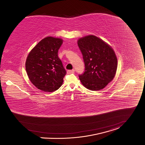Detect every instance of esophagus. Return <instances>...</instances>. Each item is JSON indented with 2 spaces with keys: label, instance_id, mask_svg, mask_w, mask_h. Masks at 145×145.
Here are the masks:
<instances>
[{
  "label": "esophagus",
  "instance_id": "1",
  "mask_svg": "<svg viewBox=\"0 0 145 145\" xmlns=\"http://www.w3.org/2000/svg\"><path fill=\"white\" fill-rule=\"evenodd\" d=\"M75 72V70L73 69V70H69L67 71V74H73Z\"/></svg>",
  "mask_w": 145,
  "mask_h": 145
}]
</instances>
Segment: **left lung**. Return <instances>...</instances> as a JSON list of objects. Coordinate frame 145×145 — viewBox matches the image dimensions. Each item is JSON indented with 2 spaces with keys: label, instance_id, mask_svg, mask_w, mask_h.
Masks as SVG:
<instances>
[{
  "label": "left lung",
  "instance_id": "1",
  "mask_svg": "<svg viewBox=\"0 0 145 145\" xmlns=\"http://www.w3.org/2000/svg\"><path fill=\"white\" fill-rule=\"evenodd\" d=\"M78 45L85 67L84 72L79 75L81 82L90 90L104 89L116 72L118 59L115 52L104 41L92 35L80 38Z\"/></svg>",
  "mask_w": 145,
  "mask_h": 145
}]
</instances>
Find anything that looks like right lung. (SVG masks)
<instances>
[{"instance_id": "obj_1", "label": "right lung", "mask_w": 145, "mask_h": 145, "mask_svg": "<svg viewBox=\"0 0 145 145\" xmlns=\"http://www.w3.org/2000/svg\"><path fill=\"white\" fill-rule=\"evenodd\" d=\"M63 42L60 38L46 37L27 55V75L31 83L41 91L53 92L63 84L66 71L57 55Z\"/></svg>"}]
</instances>
